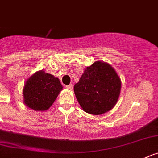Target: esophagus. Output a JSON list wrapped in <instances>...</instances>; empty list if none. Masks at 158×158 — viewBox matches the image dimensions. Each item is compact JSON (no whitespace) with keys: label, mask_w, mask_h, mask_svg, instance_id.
Listing matches in <instances>:
<instances>
[{"label":"esophagus","mask_w":158,"mask_h":158,"mask_svg":"<svg viewBox=\"0 0 158 158\" xmlns=\"http://www.w3.org/2000/svg\"><path fill=\"white\" fill-rule=\"evenodd\" d=\"M66 89H68V90H72L73 89V85H66Z\"/></svg>","instance_id":"1"}]
</instances>
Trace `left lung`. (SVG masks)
Instances as JSON below:
<instances>
[{
    "label": "left lung",
    "instance_id": "8db88e82",
    "mask_svg": "<svg viewBox=\"0 0 158 158\" xmlns=\"http://www.w3.org/2000/svg\"><path fill=\"white\" fill-rule=\"evenodd\" d=\"M121 88V78L113 66L105 62L96 61L85 68L73 91L84 111L101 115L114 107Z\"/></svg>",
    "mask_w": 158,
    "mask_h": 158
}]
</instances>
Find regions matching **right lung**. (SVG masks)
Listing matches in <instances>:
<instances>
[{"instance_id": "add662e5", "label": "right lung", "mask_w": 158, "mask_h": 158, "mask_svg": "<svg viewBox=\"0 0 158 158\" xmlns=\"http://www.w3.org/2000/svg\"><path fill=\"white\" fill-rule=\"evenodd\" d=\"M59 79L44 70H40L26 81L23 89V102L35 111H45L63 90Z\"/></svg>"}]
</instances>
